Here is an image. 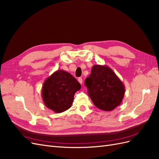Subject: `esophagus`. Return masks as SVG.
I'll return each mask as SVG.
<instances>
[{
    "label": "esophagus",
    "mask_w": 159,
    "mask_h": 159,
    "mask_svg": "<svg viewBox=\"0 0 159 159\" xmlns=\"http://www.w3.org/2000/svg\"><path fill=\"white\" fill-rule=\"evenodd\" d=\"M78 80V82H79L81 84H82V83H83V80H82V77H79L78 80Z\"/></svg>",
    "instance_id": "1"
}]
</instances>
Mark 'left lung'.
Instances as JSON below:
<instances>
[{
  "mask_svg": "<svg viewBox=\"0 0 159 159\" xmlns=\"http://www.w3.org/2000/svg\"><path fill=\"white\" fill-rule=\"evenodd\" d=\"M88 95L98 109L111 111L121 104L125 94V85L107 65H94L91 74L85 80Z\"/></svg>",
  "mask_w": 159,
  "mask_h": 159,
  "instance_id": "8db88e82",
  "label": "left lung"
}]
</instances>
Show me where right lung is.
Masks as SVG:
<instances>
[{
  "label": "right lung",
  "mask_w": 159,
  "mask_h": 159,
  "mask_svg": "<svg viewBox=\"0 0 159 159\" xmlns=\"http://www.w3.org/2000/svg\"><path fill=\"white\" fill-rule=\"evenodd\" d=\"M81 85L70 73L59 69L44 81L42 88V98L45 106L60 113L72 105L74 95Z\"/></svg>",
  "instance_id": "add662e5"
}]
</instances>
